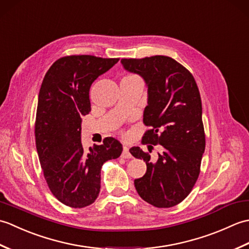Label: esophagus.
<instances>
[{
  "instance_id": "34e87169",
  "label": "esophagus",
  "mask_w": 249,
  "mask_h": 249,
  "mask_svg": "<svg viewBox=\"0 0 249 249\" xmlns=\"http://www.w3.org/2000/svg\"><path fill=\"white\" fill-rule=\"evenodd\" d=\"M122 156L123 158H131V154L129 153V147L124 145L123 146V152H122Z\"/></svg>"
}]
</instances>
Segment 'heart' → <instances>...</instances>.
<instances>
[{
	"instance_id": "obj_1",
	"label": "heart",
	"mask_w": 249,
	"mask_h": 249,
	"mask_svg": "<svg viewBox=\"0 0 249 249\" xmlns=\"http://www.w3.org/2000/svg\"><path fill=\"white\" fill-rule=\"evenodd\" d=\"M133 78H137V77L136 76H126L123 79H133Z\"/></svg>"
}]
</instances>
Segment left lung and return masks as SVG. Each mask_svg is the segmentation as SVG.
I'll list each match as a JSON object with an SVG mask.
<instances>
[{
  "mask_svg": "<svg viewBox=\"0 0 249 249\" xmlns=\"http://www.w3.org/2000/svg\"><path fill=\"white\" fill-rule=\"evenodd\" d=\"M127 71L138 73L147 87L142 143L160 145L156 161L139 146L129 150L143 160L146 172L135 179L140 197L156 208H171L187 197L197 182L205 149L202 105L195 78L172 57L154 55L122 59ZM151 145L150 146L149 144Z\"/></svg>",
  "mask_w": 249,
  "mask_h": 249,
  "instance_id": "8db88e82",
  "label": "left lung"
}]
</instances>
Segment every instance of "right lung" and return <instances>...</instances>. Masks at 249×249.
I'll list each match as a JSON object with an SVG mask.
<instances>
[{
    "mask_svg": "<svg viewBox=\"0 0 249 249\" xmlns=\"http://www.w3.org/2000/svg\"><path fill=\"white\" fill-rule=\"evenodd\" d=\"M118 62L94 55L64 56L51 65L41 83L35 121L36 149L52 195L71 208L81 209L96 200L103 165L123 151L112 137L89 151L81 143V116L91 111L89 88Z\"/></svg>",
    "mask_w": 249,
    "mask_h": 249,
    "instance_id": "1",
    "label": "right lung"
}]
</instances>
